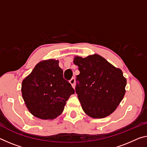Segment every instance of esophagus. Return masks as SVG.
I'll use <instances>...</instances> for the list:
<instances>
[{"instance_id": "1", "label": "esophagus", "mask_w": 147, "mask_h": 147, "mask_svg": "<svg viewBox=\"0 0 147 147\" xmlns=\"http://www.w3.org/2000/svg\"><path fill=\"white\" fill-rule=\"evenodd\" d=\"M69 82L72 85V86H73V88H74V87H75V78H72L71 79V80L69 81Z\"/></svg>"}]
</instances>
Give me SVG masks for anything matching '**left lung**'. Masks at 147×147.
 <instances>
[{"instance_id": "1", "label": "left lung", "mask_w": 147, "mask_h": 147, "mask_svg": "<svg viewBox=\"0 0 147 147\" xmlns=\"http://www.w3.org/2000/svg\"><path fill=\"white\" fill-rule=\"evenodd\" d=\"M73 62L80 71L75 90L83 111L94 118L110 115L125 93L126 79L122 71L98 54L76 56Z\"/></svg>"}]
</instances>
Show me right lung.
<instances>
[{"instance_id": "right-lung-1", "label": "right lung", "mask_w": 147, "mask_h": 147, "mask_svg": "<svg viewBox=\"0 0 147 147\" xmlns=\"http://www.w3.org/2000/svg\"><path fill=\"white\" fill-rule=\"evenodd\" d=\"M59 61L39 62L23 80L22 94L28 110L35 117L53 120L63 111L66 101L74 90L63 78Z\"/></svg>"}]
</instances>
